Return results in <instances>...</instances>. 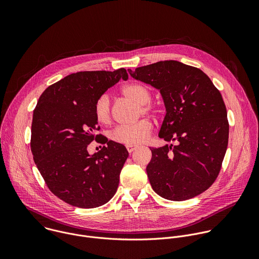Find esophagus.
<instances>
[{
	"label": "esophagus",
	"mask_w": 259,
	"mask_h": 259,
	"mask_svg": "<svg viewBox=\"0 0 259 259\" xmlns=\"http://www.w3.org/2000/svg\"><path fill=\"white\" fill-rule=\"evenodd\" d=\"M126 147H127V151H128L129 153H133L134 151H136V150L138 149V145H133V144H127V145H126Z\"/></svg>",
	"instance_id": "1"
}]
</instances>
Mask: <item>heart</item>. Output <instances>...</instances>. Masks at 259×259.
I'll return each instance as SVG.
<instances>
[{
	"instance_id": "b5f03b06",
	"label": "heart",
	"mask_w": 259,
	"mask_h": 259,
	"mask_svg": "<svg viewBox=\"0 0 259 259\" xmlns=\"http://www.w3.org/2000/svg\"><path fill=\"white\" fill-rule=\"evenodd\" d=\"M123 94L140 104L142 112H150L152 106L147 104L152 99V93L146 86L139 83H130L122 88ZM94 116L97 122L101 125H106L110 122V100L109 96L104 93L100 95L94 104ZM153 125L149 120H139L130 125L118 126L112 132V139L124 144H139L145 141L152 133Z\"/></svg>"
}]
</instances>
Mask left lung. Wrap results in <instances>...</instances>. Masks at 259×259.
<instances>
[{
  "instance_id": "1",
  "label": "left lung",
  "mask_w": 259,
  "mask_h": 259,
  "mask_svg": "<svg viewBox=\"0 0 259 259\" xmlns=\"http://www.w3.org/2000/svg\"><path fill=\"white\" fill-rule=\"evenodd\" d=\"M128 72L160 91L166 115L159 137L178 142L151 149L146 173L153 190L171 201L202 194L215 181L228 149L223 96L204 71L176 60L129 68Z\"/></svg>"
}]
</instances>
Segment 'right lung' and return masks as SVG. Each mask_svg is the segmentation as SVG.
Listing matches in <instances>:
<instances>
[{
  "label": "right lung",
  "instance_id": "obj_1",
  "mask_svg": "<svg viewBox=\"0 0 259 259\" xmlns=\"http://www.w3.org/2000/svg\"><path fill=\"white\" fill-rule=\"evenodd\" d=\"M121 79L125 68L114 71H79L49 86L33 110L30 149L49 190L65 203L95 208L117 192L121 170L129 156L126 147L104 139L105 146L90 155L97 140L96 99Z\"/></svg>",
  "mask_w": 259,
  "mask_h": 259
}]
</instances>
